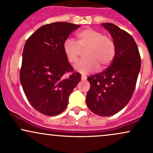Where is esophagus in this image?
Here are the masks:
<instances>
[{"label": "esophagus", "mask_w": 153, "mask_h": 153, "mask_svg": "<svg viewBox=\"0 0 153 153\" xmlns=\"http://www.w3.org/2000/svg\"><path fill=\"white\" fill-rule=\"evenodd\" d=\"M86 79H87V77L85 76V75H81V80H85Z\"/></svg>", "instance_id": "34e87169"}]
</instances>
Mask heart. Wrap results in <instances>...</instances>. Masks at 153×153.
<instances>
[{
	"mask_svg": "<svg viewBox=\"0 0 153 153\" xmlns=\"http://www.w3.org/2000/svg\"><path fill=\"white\" fill-rule=\"evenodd\" d=\"M77 42L66 39L63 44L64 52L68 61L75 64L80 58L82 51L85 50L86 58L75 65L77 71L88 73L95 71L99 66L106 69L111 64L116 55V45L110 36L92 28L79 31L76 34Z\"/></svg>",
	"mask_w": 153,
	"mask_h": 153,
	"instance_id": "heart-1",
	"label": "heart"
}]
</instances>
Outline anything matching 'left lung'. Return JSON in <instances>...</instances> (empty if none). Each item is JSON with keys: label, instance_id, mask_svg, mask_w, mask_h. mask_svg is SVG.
<instances>
[{"label": "left lung", "instance_id": "1", "mask_svg": "<svg viewBox=\"0 0 153 153\" xmlns=\"http://www.w3.org/2000/svg\"><path fill=\"white\" fill-rule=\"evenodd\" d=\"M116 45L114 59L104 71L88 77L87 106L101 117L117 114L130 101L141 67L137 45L129 33L115 24L103 23Z\"/></svg>", "mask_w": 153, "mask_h": 153}]
</instances>
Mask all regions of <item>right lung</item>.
<instances>
[{
	"label": "right lung",
	"instance_id": "right-lung-1",
	"mask_svg": "<svg viewBox=\"0 0 153 153\" xmlns=\"http://www.w3.org/2000/svg\"><path fill=\"white\" fill-rule=\"evenodd\" d=\"M80 26L68 22L45 24L26 41L20 82L29 102L43 114L62 113L80 81L81 74L74 71L63 52L65 41Z\"/></svg>",
	"mask_w": 153,
	"mask_h": 153
}]
</instances>
